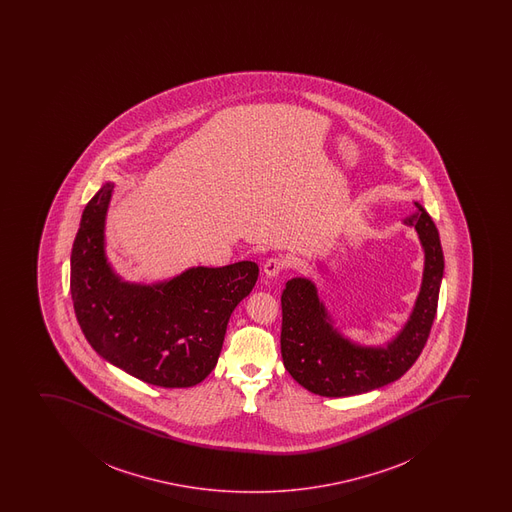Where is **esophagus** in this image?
Returning a JSON list of instances; mask_svg holds the SVG:
<instances>
[{"mask_svg": "<svg viewBox=\"0 0 512 512\" xmlns=\"http://www.w3.org/2000/svg\"><path fill=\"white\" fill-rule=\"evenodd\" d=\"M283 259L277 258V256H271L266 259L265 265H263V271H265L266 277H277L278 273L283 270Z\"/></svg>", "mask_w": 512, "mask_h": 512, "instance_id": "esophagus-1", "label": "esophagus"}]
</instances>
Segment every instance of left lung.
<instances>
[{"mask_svg": "<svg viewBox=\"0 0 512 512\" xmlns=\"http://www.w3.org/2000/svg\"><path fill=\"white\" fill-rule=\"evenodd\" d=\"M405 218L425 253L422 287L405 326L384 347H362L333 328L316 285L292 278L282 294V359L288 374L311 393L328 398L369 393L400 379L422 353L434 323L444 275L441 239L418 201Z\"/></svg>", "mask_w": 512, "mask_h": 512, "instance_id": "left-lung-1", "label": "left lung"}]
</instances>
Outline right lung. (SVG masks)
Instances as JSON below:
<instances>
[{
	"mask_svg": "<svg viewBox=\"0 0 512 512\" xmlns=\"http://www.w3.org/2000/svg\"><path fill=\"white\" fill-rule=\"evenodd\" d=\"M114 184L87 203L71 249L70 292L95 352L160 388H191L217 365L230 314L251 294L259 268L239 261L196 266L153 283L123 282L106 258L104 229Z\"/></svg>",
	"mask_w": 512,
	"mask_h": 512,
	"instance_id": "add662e5",
	"label": "right lung"
}]
</instances>
